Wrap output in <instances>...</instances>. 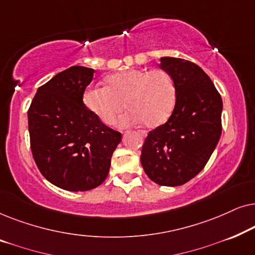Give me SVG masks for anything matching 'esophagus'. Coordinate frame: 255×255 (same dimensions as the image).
<instances>
[{"instance_id": "obj_1", "label": "esophagus", "mask_w": 255, "mask_h": 255, "mask_svg": "<svg viewBox=\"0 0 255 255\" xmlns=\"http://www.w3.org/2000/svg\"><path fill=\"white\" fill-rule=\"evenodd\" d=\"M138 134L140 135L141 138H144V137H145V132H144V131H138Z\"/></svg>"}]
</instances>
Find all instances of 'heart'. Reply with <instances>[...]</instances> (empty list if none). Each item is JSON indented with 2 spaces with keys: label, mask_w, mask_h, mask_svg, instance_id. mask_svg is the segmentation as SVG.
Here are the masks:
<instances>
[{
  "label": "heart",
  "mask_w": 255,
  "mask_h": 255,
  "mask_svg": "<svg viewBox=\"0 0 255 255\" xmlns=\"http://www.w3.org/2000/svg\"><path fill=\"white\" fill-rule=\"evenodd\" d=\"M107 87H89L83 103L104 124H113L117 115L128 108L118 123L123 127L144 124L154 128L165 123L175 104V86L163 69H128L106 79Z\"/></svg>",
  "instance_id": "1"
}]
</instances>
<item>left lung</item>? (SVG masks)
<instances>
[{
    "mask_svg": "<svg viewBox=\"0 0 255 255\" xmlns=\"http://www.w3.org/2000/svg\"><path fill=\"white\" fill-rule=\"evenodd\" d=\"M161 67L175 86V107L168 121L149 131L141 148L145 173L160 186L176 187L204 168L222 134L223 102L200 66L163 57Z\"/></svg>",
    "mask_w": 255,
    "mask_h": 255,
    "instance_id": "8db88e82",
    "label": "left lung"
}]
</instances>
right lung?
I'll return each mask as SVG.
<instances>
[{"label":"right lung","instance_id":"add662e5","mask_svg":"<svg viewBox=\"0 0 255 255\" xmlns=\"http://www.w3.org/2000/svg\"><path fill=\"white\" fill-rule=\"evenodd\" d=\"M94 69L72 66L40 86L27 110L30 147L43 176L69 191L99 187L122 133L83 103Z\"/></svg>","mask_w":255,"mask_h":255}]
</instances>
